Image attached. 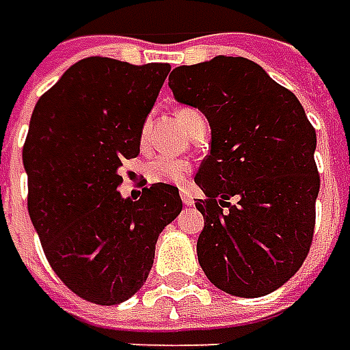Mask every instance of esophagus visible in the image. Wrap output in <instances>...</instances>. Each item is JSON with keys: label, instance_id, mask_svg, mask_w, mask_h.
Segmentation results:
<instances>
[{"label": "esophagus", "instance_id": "esophagus-1", "mask_svg": "<svg viewBox=\"0 0 350 350\" xmlns=\"http://www.w3.org/2000/svg\"><path fill=\"white\" fill-rule=\"evenodd\" d=\"M180 200H183V203H185L187 207H192V205H194V198L188 194V192H185V190L180 192Z\"/></svg>", "mask_w": 350, "mask_h": 350}]
</instances>
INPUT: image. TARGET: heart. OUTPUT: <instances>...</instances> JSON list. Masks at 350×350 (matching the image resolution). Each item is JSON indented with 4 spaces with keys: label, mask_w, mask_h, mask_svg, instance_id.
I'll return each instance as SVG.
<instances>
[{
    "label": "heart",
    "mask_w": 350,
    "mask_h": 350,
    "mask_svg": "<svg viewBox=\"0 0 350 350\" xmlns=\"http://www.w3.org/2000/svg\"><path fill=\"white\" fill-rule=\"evenodd\" d=\"M177 120L183 126V130L190 133L198 124L205 122L200 111L192 107H180L177 111ZM143 135V133H141ZM192 163L188 160H177V158H170V156H154L145 163V175L150 183H162V185H173V187H180L185 185L192 173Z\"/></svg>",
    "instance_id": "b5f03b06"
}]
</instances>
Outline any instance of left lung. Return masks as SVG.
I'll return each instance as SVG.
<instances>
[{
	"label": "left lung",
	"instance_id": "1",
	"mask_svg": "<svg viewBox=\"0 0 350 350\" xmlns=\"http://www.w3.org/2000/svg\"><path fill=\"white\" fill-rule=\"evenodd\" d=\"M170 88L211 126L209 156L196 173L207 196L196 202L205 219L200 266L232 296H266L298 271L313 243L321 188L313 124L288 88L241 56L180 66Z\"/></svg>",
	"mask_w": 350,
	"mask_h": 350
}]
</instances>
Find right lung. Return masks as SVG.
<instances>
[{"label": "right lung", "instance_id": "1", "mask_svg": "<svg viewBox=\"0 0 350 350\" xmlns=\"http://www.w3.org/2000/svg\"><path fill=\"white\" fill-rule=\"evenodd\" d=\"M170 71V64L84 58L39 98L29 120L22 148L29 219L54 273L98 306L145 284L158 235L183 209L171 185L156 183L133 200L118 192V167L139 154Z\"/></svg>", "mask_w": 350, "mask_h": 350}]
</instances>
